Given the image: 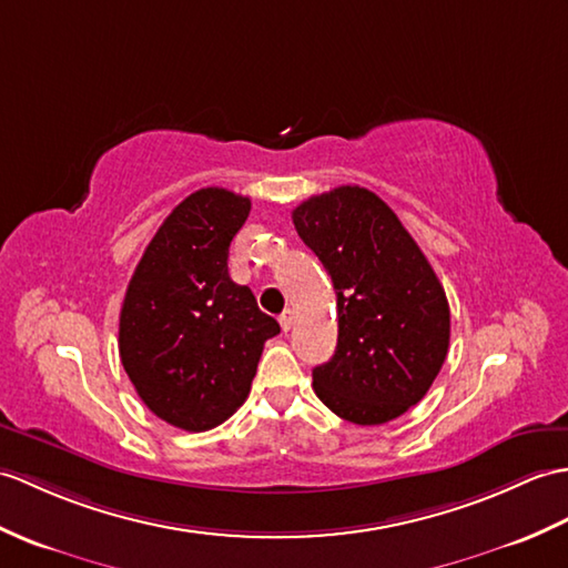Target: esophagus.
I'll list each match as a JSON object with an SVG mask.
<instances>
[{"instance_id": "obj_1", "label": "esophagus", "mask_w": 568, "mask_h": 568, "mask_svg": "<svg viewBox=\"0 0 568 568\" xmlns=\"http://www.w3.org/2000/svg\"><path fill=\"white\" fill-rule=\"evenodd\" d=\"M293 320H295L293 310H285V312L278 316V322H281V328H283V332H287V328L293 326Z\"/></svg>"}]
</instances>
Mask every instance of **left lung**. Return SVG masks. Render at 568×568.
Listing matches in <instances>:
<instances>
[{
  "label": "left lung",
  "mask_w": 568,
  "mask_h": 568,
  "mask_svg": "<svg viewBox=\"0 0 568 568\" xmlns=\"http://www.w3.org/2000/svg\"><path fill=\"white\" fill-rule=\"evenodd\" d=\"M293 222L336 290L338 344L312 371L316 397L351 424H387L426 397L445 363L450 307L438 275L367 189L312 195Z\"/></svg>",
  "instance_id": "8db88e82"
}]
</instances>
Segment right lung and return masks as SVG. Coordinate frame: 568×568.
Instances as JSON below:
<instances>
[{"label":"right lung","mask_w":568,"mask_h":568,"mask_svg":"<svg viewBox=\"0 0 568 568\" xmlns=\"http://www.w3.org/2000/svg\"><path fill=\"white\" fill-rule=\"evenodd\" d=\"M252 201L201 189L181 201L144 248L118 326L121 363L154 416L189 433L227 420L252 389L263 344L281 334L227 256Z\"/></svg>","instance_id":"1"}]
</instances>
